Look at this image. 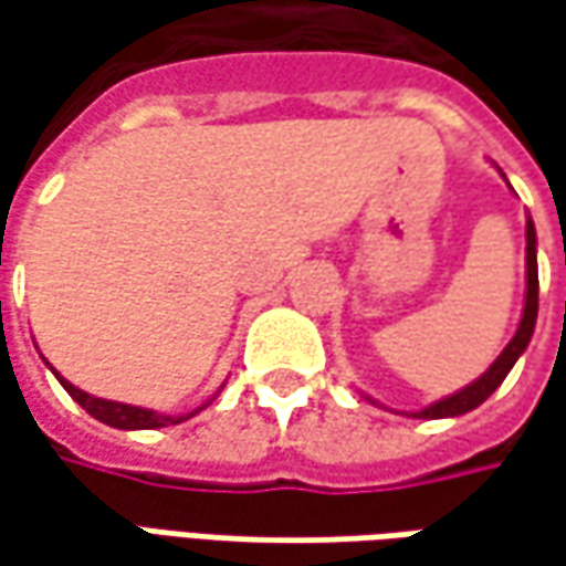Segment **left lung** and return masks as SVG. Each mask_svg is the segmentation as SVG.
I'll return each mask as SVG.
<instances>
[{"label":"left lung","instance_id":"8db88e82","mask_svg":"<svg viewBox=\"0 0 566 566\" xmlns=\"http://www.w3.org/2000/svg\"><path fill=\"white\" fill-rule=\"evenodd\" d=\"M535 317H538V261H535V227L533 220L526 223V308H523V321L516 327L513 339L504 346V353L494 359L489 371L479 380H472L469 387H463L460 394L444 397V400L431 402L422 412H412L416 419H453V416H463L469 409L482 406L489 400L491 394L501 387V380L507 378V371L513 368V361L523 356V349L530 346L535 331Z\"/></svg>","mask_w":566,"mask_h":566}]
</instances>
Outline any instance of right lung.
I'll list each match as a JSON object with an SVG mask.
<instances>
[{"instance_id":"right-lung-1","label":"right lung","mask_w":566,"mask_h":566,"mask_svg":"<svg viewBox=\"0 0 566 566\" xmlns=\"http://www.w3.org/2000/svg\"><path fill=\"white\" fill-rule=\"evenodd\" d=\"M59 384L69 390V397L81 406V409H87L94 419H99L103 424H113V428H122V431H138V428H164V424H179L191 419L195 412H188V416H160V412H154V409H142V406H128V402H113V400H99V397H91V394H84V390H77L75 384H69V380L62 378V375H55Z\"/></svg>"}]
</instances>
